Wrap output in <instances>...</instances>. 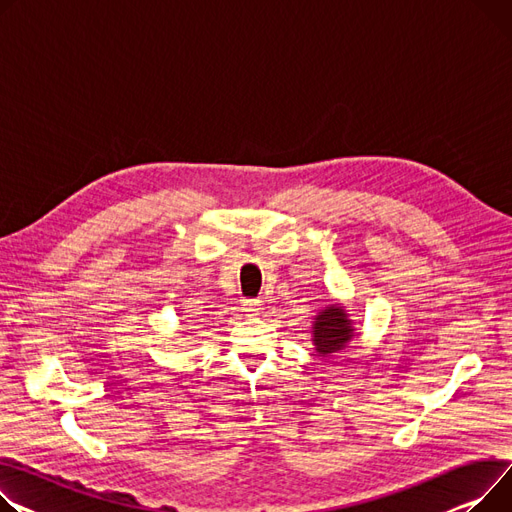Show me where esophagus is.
Returning a JSON list of instances; mask_svg holds the SVG:
<instances>
[{
	"label": "esophagus",
	"mask_w": 512,
	"mask_h": 512,
	"mask_svg": "<svg viewBox=\"0 0 512 512\" xmlns=\"http://www.w3.org/2000/svg\"><path fill=\"white\" fill-rule=\"evenodd\" d=\"M241 306L247 315H259V311H261V302L257 298H245L241 302Z\"/></svg>",
	"instance_id": "1"
}]
</instances>
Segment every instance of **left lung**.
<instances>
[{"instance_id":"obj_1","label":"left lung","mask_w":512,"mask_h":512,"mask_svg":"<svg viewBox=\"0 0 512 512\" xmlns=\"http://www.w3.org/2000/svg\"><path fill=\"white\" fill-rule=\"evenodd\" d=\"M352 331V323L344 309H339V306H327L325 311H321V315H317L313 327V342L317 352L329 356L344 350L352 339Z\"/></svg>"}]
</instances>
